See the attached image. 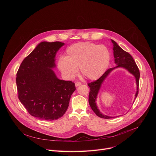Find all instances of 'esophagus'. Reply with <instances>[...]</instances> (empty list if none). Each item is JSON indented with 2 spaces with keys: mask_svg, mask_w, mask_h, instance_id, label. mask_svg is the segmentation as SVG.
Masks as SVG:
<instances>
[{
  "mask_svg": "<svg viewBox=\"0 0 156 156\" xmlns=\"http://www.w3.org/2000/svg\"><path fill=\"white\" fill-rule=\"evenodd\" d=\"M80 85H81V82L77 81V82L75 83V86H76V87H78V86H80Z\"/></svg>",
  "mask_w": 156,
  "mask_h": 156,
  "instance_id": "34e87169",
  "label": "esophagus"
}]
</instances>
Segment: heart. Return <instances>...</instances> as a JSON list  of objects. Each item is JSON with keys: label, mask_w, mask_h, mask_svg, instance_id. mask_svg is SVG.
<instances>
[{"label": "heart", "mask_w": 156, "mask_h": 156, "mask_svg": "<svg viewBox=\"0 0 156 156\" xmlns=\"http://www.w3.org/2000/svg\"><path fill=\"white\" fill-rule=\"evenodd\" d=\"M110 54L104 46L85 42L73 44L66 49L65 57L57 61V67L67 80L78 74V68L86 78L96 80L102 76L108 67Z\"/></svg>", "instance_id": "1"}]
</instances>
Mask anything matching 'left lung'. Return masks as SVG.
<instances>
[{
	"mask_svg": "<svg viewBox=\"0 0 156 156\" xmlns=\"http://www.w3.org/2000/svg\"><path fill=\"white\" fill-rule=\"evenodd\" d=\"M112 42L113 43V50H114V56L115 58V63L117 65L115 67L108 69L104 75L101 76L98 80L94 81L93 82L88 83L87 85L90 88V92L89 94V104H90L91 108L94 111V112L99 117L105 119H109L114 118L113 117H109L106 115L102 114L100 110H99L97 105H96V99L99 91L101 85L105 79L107 77V76L110 74V73L114 70L115 69L122 67L126 70H127L130 73H131L133 76L135 77L136 83V89L137 91L135 94V98H136L138 94V89H139V81L140 77V70L138 69V66L136 65L134 59L132 56L128 53L127 52L123 50L119 45L114 40L111 39Z\"/></svg>",
	"mask_w": 156,
	"mask_h": 156,
	"instance_id": "left-lung-1",
	"label": "left lung"
}]
</instances>
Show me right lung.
Segmentation results:
<instances>
[{"mask_svg":"<svg viewBox=\"0 0 156 156\" xmlns=\"http://www.w3.org/2000/svg\"><path fill=\"white\" fill-rule=\"evenodd\" d=\"M64 43L41 42L21 62L16 73L18 99L28 113L43 120H56L67 110L75 83L59 80L55 67L57 52Z\"/></svg>","mask_w":156,"mask_h":156,"instance_id":"1","label":"right lung"}]
</instances>
